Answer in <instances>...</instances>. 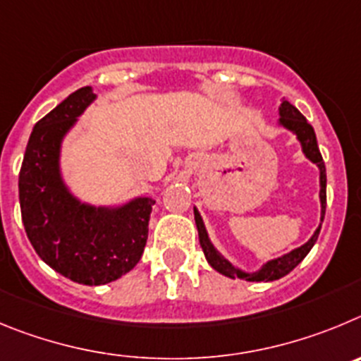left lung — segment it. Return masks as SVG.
Here are the masks:
<instances>
[{"mask_svg": "<svg viewBox=\"0 0 361 361\" xmlns=\"http://www.w3.org/2000/svg\"><path fill=\"white\" fill-rule=\"evenodd\" d=\"M279 124L282 128L290 129L291 133H295L302 145V151L306 154V158H310L313 164H317V167L320 169V203H322V217L320 221H324V216H326V165H324L322 154H320V149H318L317 144V135H314V129L311 128V124L306 120V116L302 115L297 108H295L293 104H290L288 100H282L281 108H279ZM194 219H196V226H197V233H200V245L203 248L204 257L209 261V264L212 266L216 271L223 274L225 277L230 279H243V281L248 282H269V281H277V279L284 277L302 261V259L306 257L310 250L313 248V245L317 243L318 233H320V228H322V223L314 230L313 237H311L310 241L306 245L298 246V248L291 250L290 253H286L282 257L271 259L266 264H262V268L259 271H253V274H246V271H241L239 268L232 264V262L226 261L216 248L210 243L209 233L204 230L203 219H201L200 212L197 209H194Z\"/></svg>", "mask_w": 361, "mask_h": 361, "instance_id": "obj_1", "label": "left lung"}]
</instances>
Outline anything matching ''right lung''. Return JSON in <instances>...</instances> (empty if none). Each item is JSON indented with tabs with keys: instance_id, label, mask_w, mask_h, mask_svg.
<instances>
[{
	"instance_id": "1",
	"label": "right lung",
	"mask_w": 361,
	"mask_h": 361,
	"mask_svg": "<svg viewBox=\"0 0 361 361\" xmlns=\"http://www.w3.org/2000/svg\"><path fill=\"white\" fill-rule=\"evenodd\" d=\"M95 100L80 87L39 120L19 171L23 225L37 255L57 274L79 284L116 281L140 261L154 200L136 197L106 209L80 203L61 178V142L77 116Z\"/></svg>"
}]
</instances>
